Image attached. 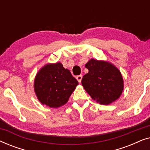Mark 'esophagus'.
Wrapping results in <instances>:
<instances>
[{"label":"esophagus","instance_id":"1","mask_svg":"<svg viewBox=\"0 0 150 150\" xmlns=\"http://www.w3.org/2000/svg\"><path fill=\"white\" fill-rule=\"evenodd\" d=\"M82 78H83V76H82V75H79V76H76V80L78 81H79V83H81V82Z\"/></svg>","mask_w":150,"mask_h":150}]
</instances>
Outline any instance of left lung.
<instances>
[{
	"instance_id": "obj_1",
	"label": "left lung",
	"mask_w": 150,
	"mask_h": 150,
	"mask_svg": "<svg viewBox=\"0 0 150 150\" xmlns=\"http://www.w3.org/2000/svg\"><path fill=\"white\" fill-rule=\"evenodd\" d=\"M89 72L83 76L82 85L98 103H112L122 95L124 80L120 69L111 63L91 59L85 64Z\"/></svg>"
}]
</instances>
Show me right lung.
Segmentation results:
<instances>
[{
    "mask_svg": "<svg viewBox=\"0 0 150 150\" xmlns=\"http://www.w3.org/2000/svg\"><path fill=\"white\" fill-rule=\"evenodd\" d=\"M78 85L79 82L62 63H48L37 73L34 90L42 104L59 108L67 103Z\"/></svg>",
    "mask_w": 150,
    "mask_h": 150,
    "instance_id": "right-lung-1",
    "label": "right lung"
}]
</instances>
